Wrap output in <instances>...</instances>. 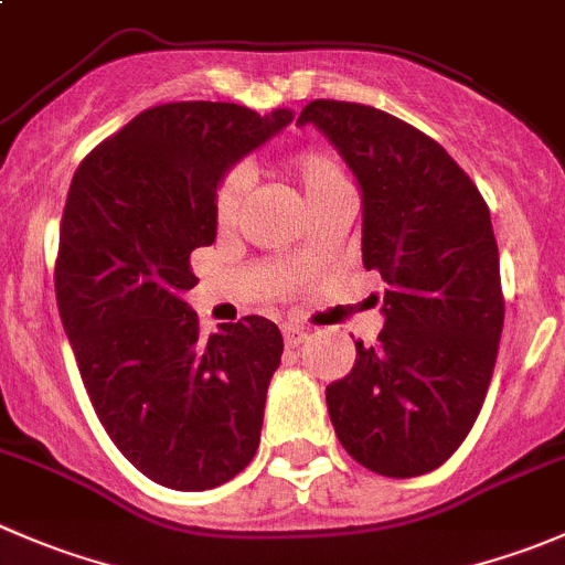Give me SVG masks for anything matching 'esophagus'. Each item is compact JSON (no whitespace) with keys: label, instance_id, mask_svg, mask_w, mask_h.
I'll return each mask as SVG.
<instances>
[{"label":"esophagus","instance_id":"obj_1","mask_svg":"<svg viewBox=\"0 0 565 565\" xmlns=\"http://www.w3.org/2000/svg\"><path fill=\"white\" fill-rule=\"evenodd\" d=\"M306 339V331L298 326H284V342H287V348H298L300 342Z\"/></svg>","mask_w":565,"mask_h":565}]
</instances>
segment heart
Here are the masks:
<instances>
[{"mask_svg": "<svg viewBox=\"0 0 565 565\" xmlns=\"http://www.w3.org/2000/svg\"><path fill=\"white\" fill-rule=\"evenodd\" d=\"M289 171H292V177L298 179L309 206L320 204V201L331 199V195L350 193V190H353L342 160L328 149L298 151V154L289 160ZM245 190H248V173H245L243 168H232V171L223 177L221 188H217L215 193L217 226L226 228L237 221V212H239V204H243Z\"/></svg>", "mask_w": 565, "mask_h": 565, "instance_id": "heart-1", "label": "heart"}]
</instances>
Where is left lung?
<instances>
[{
	"label": "left lung",
	"mask_w": 565,
	"mask_h": 565,
	"mask_svg": "<svg viewBox=\"0 0 565 565\" xmlns=\"http://www.w3.org/2000/svg\"><path fill=\"white\" fill-rule=\"evenodd\" d=\"M315 124L361 188V262L383 278L377 342L326 388L344 450L386 478L434 472L472 430L505 300L489 206L434 137L353 102L317 98Z\"/></svg>",
	"instance_id": "1"
}]
</instances>
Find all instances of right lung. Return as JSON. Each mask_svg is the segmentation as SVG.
Returning <instances> with one entry per match:
<instances>
[{"mask_svg": "<svg viewBox=\"0 0 565 565\" xmlns=\"http://www.w3.org/2000/svg\"><path fill=\"white\" fill-rule=\"evenodd\" d=\"M228 102L151 107L76 168L54 265L60 320L98 422L154 483L206 491L256 456L276 322L243 317L201 339L190 254L215 243V193L292 120Z\"/></svg>", "mask_w": 565, "mask_h": 565, "instance_id": "1", "label": "right lung"}]
</instances>
